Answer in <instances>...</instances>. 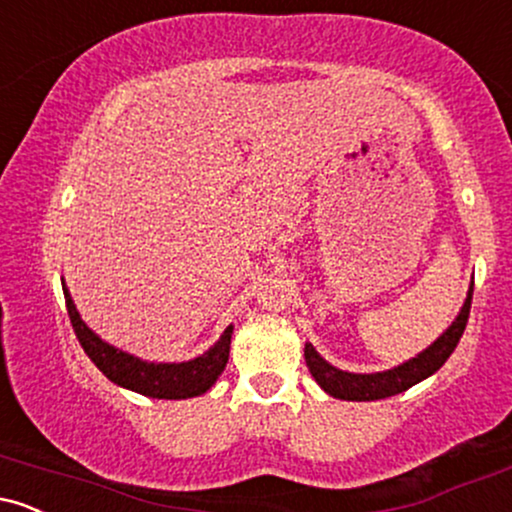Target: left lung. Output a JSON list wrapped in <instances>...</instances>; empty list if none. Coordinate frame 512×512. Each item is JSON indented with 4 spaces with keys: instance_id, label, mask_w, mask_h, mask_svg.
Wrapping results in <instances>:
<instances>
[{
    "instance_id": "left-lung-1",
    "label": "left lung",
    "mask_w": 512,
    "mask_h": 512,
    "mask_svg": "<svg viewBox=\"0 0 512 512\" xmlns=\"http://www.w3.org/2000/svg\"><path fill=\"white\" fill-rule=\"evenodd\" d=\"M469 308H472V289L467 293V301H464L457 320L443 332V337H438L436 342L428 346L424 354L411 358V361L402 363V366L385 370V373H370V375L344 373V370L330 366L325 358L317 354L313 344H305V363H308V370L315 378V383L337 399L373 402V399L399 395V392L409 390L411 385L421 383V380L428 378V375L436 373V370L448 361L452 351H455V346L460 344L464 327H467Z\"/></svg>"
}]
</instances>
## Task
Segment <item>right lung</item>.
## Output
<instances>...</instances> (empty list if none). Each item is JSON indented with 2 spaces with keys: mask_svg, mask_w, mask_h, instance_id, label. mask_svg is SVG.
<instances>
[{
  "mask_svg": "<svg viewBox=\"0 0 512 512\" xmlns=\"http://www.w3.org/2000/svg\"><path fill=\"white\" fill-rule=\"evenodd\" d=\"M64 289V301H67V313L72 320L74 334L79 344L84 346L86 356L96 363L108 380L127 387V390L139 392V395L156 397V399H185L204 395L211 385L219 380L228 363V351H231V334L233 327L223 332V337L216 342L204 356L187 363H146L139 358L105 344L84 325L79 313H76L72 298H69L67 286Z\"/></svg>",
  "mask_w": 512,
  "mask_h": 512,
  "instance_id": "right-lung-1",
  "label": "right lung"
}]
</instances>
